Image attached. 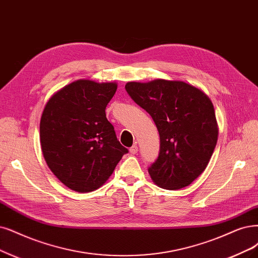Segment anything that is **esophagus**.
<instances>
[{
    "instance_id": "1",
    "label": "esophagus",
    "mask_w": 258,
    "mask_h": 258,
    "mask_svg": "<svg viewBox=\"0 0 258 258\" xmlns=\"http://www.w3.org/2000/svg\"><path fill=\"white\" fill-rule=\"evenodd\" d=\"M138 152V147L136 146V145H134V146H132L131 148H130V153L132 154V155H135L136 153Z\"/></svg>"
}]
</instances>
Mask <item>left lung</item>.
<instances>
[{
  "instance_id": "obj_1",
  "label": "left lung",
  "mask_w": 258,
  "mask_h": 258,
  "mask_svg": "<svg viewBox=\"0 0 258 258\" xmlns=\"http://www.w3.org/2000/svg\"><path fill=\"white\" fill-rule=\"evenodd\" d=\"M125 89L151 114L159 133V155L149 168L151 178L164 189L189 186L206 169L217 145L212 100L183 81L128 82Z\"/></svg>"
}]
</instances>
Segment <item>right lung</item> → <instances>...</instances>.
<instances>
[{
  "mask_svg": "<svg viewBox=\"0 0 258 258\" xmlns=\"http://www.w3.org/2000/svg\"><path fill=\"white\" fill-rule=\"evenodd\" d=\"M117 87L114 82L78 80L55 92L43 108V157L54 175L74 191L103 186L128 152L105 112Z\"/></svg>",
  "mask_w": 258,
  "mask_h": 258,
  "instance_id": "add662e5",
  "label": "right lung"
}]
</instances>
